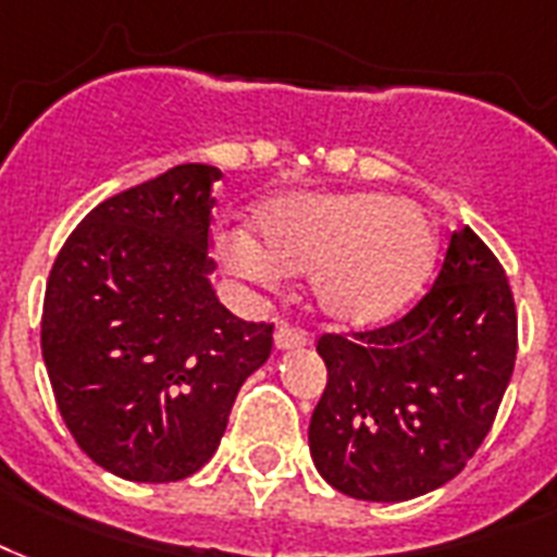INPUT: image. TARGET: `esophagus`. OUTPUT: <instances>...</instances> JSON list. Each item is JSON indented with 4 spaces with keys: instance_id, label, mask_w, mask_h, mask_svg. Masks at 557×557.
Listing matches in <instances>:
<instances>
[{
    "instance_id": "obj_1",
    "label": "esophagus",
    "mask_w": 557,
    "mask_h": 557,
    "mask_svg": "<svg viewBox=\"0 0 557 557\" xmlns=\"http://www.w3.org/2000/svg\"><path fill=\"white\" fill-rule=\"evenodd\" d=\"M308 346V334L296 325H282L275 331V348H301Z\"/></svg>"
}]
</instances>
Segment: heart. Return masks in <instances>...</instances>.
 Instances as JSON below:
<instances>
[{
  "mask_svg": "<svg viewBox=\"0 0 557 557\" xmlns=\"http://www.w3.org/2000/svg\"><path fill=\"white\" fill-rule=\"evenodd\" d=\"M261 247L235 238L238 273L313 275V299L339 325H377L416 299L435 256L433 223L416 202L383 194H325L273 202L258 223Z\"/></svg>",
  "mask_w": 557,
  "mask_h": 557,
  "instance_id": "1",
  "label": "heart"
}]
</instances>
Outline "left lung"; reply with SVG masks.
<instances>
[{"instance_id": "8db88e82", "label": "left lung", "mask_w": 557, "mask_h": 557, "mask_svg": "<svg viewBox=\"0 0 557 557\" xmlns=\"http://www.w3.org/2000/svg\"><path fill=\"white\" fill-rule=\"evenodd\" d=\"M327 383L308 442L327 485L400 503L454 480L485 442L515 372L517 308L485 240L462 226L433 287L389 325L322 334Z\"/></svg>"}]
</instances>
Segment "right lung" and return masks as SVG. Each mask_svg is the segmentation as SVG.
<instances>
[{"label":"right lung","mask_w":557,"mask_h":557,"mask_svg":"<svg viewBox=\"0 0 557 557\" xmlns=\"http://www.w3.org/2000/svg\"><path fill=\"white\" fill-rule=\"evenodd\" d=\"M211 165H176L95 206L54 258L40 343L69 433L133 482L191 476L273 351L211 290Z\"/></svg>","instance_id":"obj_1"}]
</instances>
